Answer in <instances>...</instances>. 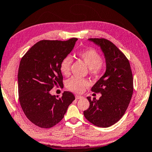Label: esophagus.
<instances>
[{
	"mask_svg": "<svg viewBox=\"0 0 152 152\" xmlns=\"http://www.w3.org/2000/svg\"><path fill=\"white\" fill-rule=\"evenodd\" d=\"M75 98H76V99H77V100H79V99H83V96H79V95H76V96H75Z\"/></svg>",
	"mask_w": 152,
	"mask_h": 152,
	"instance_id": "1",
	"label": "esophagus"
}]
</instances>
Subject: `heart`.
<instances>
[{"instance_id": "heart-1", "label": "heart", "mask_w": 152, "mask_h": 152, "mask_svg": "<svg viewBox=\"0 0 152 152\" xmlns=\"http://www.w3.org/2000/svg\"><path fill=\"white\" fill-rule=\"evenodd\" d=\"M77 56L87 65L89 72L93 75L98 76L104 71V63L101 59L99 52L94 48H87L81 50L77 53ZM73 62V58L70 56L64 57L62 60L60 65L61 73L65 76L70 74V69ZM89 82L87 79L78 77H71L68 79L66 86L69 90L75 92H81Z\"/></svg>"}]
</instances>
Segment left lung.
<instances>
[{
	"label": "left lung",
	"mask_w": 152,
	"mask_h": 152,
	"mask_svg": "<svg viewBox=\"0 0 152 152\" xmlns=\"http://www.w3.org/2000/svg\"><path fill=\"white\" fill-rule=\"evenodd\" d=\"M100 47L106 62V71L92 88L100 93L99 100L87 99L90 107L83 111L85 118L98 127H109L122 118L131 100L133 77L129 61L110 41L105 39H89Z\"/></svg>",
	"instance_id": "left-lung-1"
}]
</instances>
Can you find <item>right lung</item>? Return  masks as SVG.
I'll return each instance as SVG.
<instances>
[{"instance_id": "obj_1", "label": "right lung", "mask_w": 152, "mask_h": 152, "mask_svg": "<svg viewBox=\"0 0 152 152\" xmlns=\"http://www.w3.org/2000/svg\"><path fill=\"white\" fill-rule=\"evenodd\" d=\"M77 41L42 40L21 59L18 75L20 105L27 118L39 127L57 124L75 100L70 92L65 91L59 99L50 92L55 86L63 87L60 62L71 52Z\"/></svg>"}]
</instances>
